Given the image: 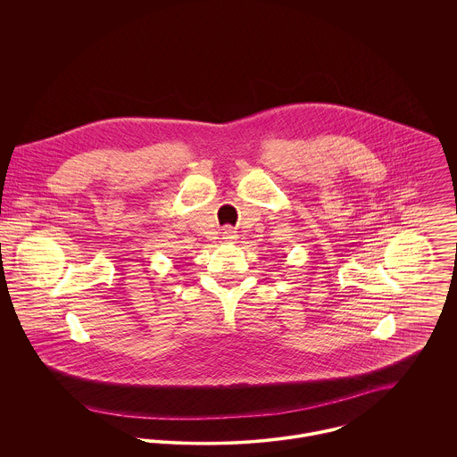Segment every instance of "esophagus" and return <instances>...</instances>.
I'll use <instances>...</instances> for the list:
<instances>
[{
  "label": "esophagus",
  "instance_id": "1",
  "mask_svg": "<svg viewBox=\"0 0 457 457\" xmlns=\"http://www.w3.org/2000/svg\"><path fill=\"white\" fill-rule=\"evenodd\" d=\"M221 237H223L227 243H234V241L237 239V234H236V230H234V228L227 227V228H223V232H221Z\"/></svg>",
  "mask_w": 457,
  "mask_h": 457
}]
</instances>
